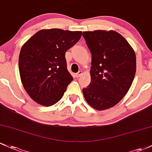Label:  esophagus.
Wrapping results in <instances>:
<instances>
[{
  "instance_id": "34e87169",
  "label": "esophagus",
  "mask_w": 152,
  "mask_h": 152,
  "mask_svg": "<svg viewBox=\"0 0 152 152\" xmlns=\"http://www.w3.org/2000/svg\"><path fill=\"white\" fill-rule=\"evenodd\" d=\"M82 71H79V72H78L77 73H76V74H75V76H76V77H80V76H81V75H82Z\"/></svg>"
}]
</instances>
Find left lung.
Masks as SVG:
<instances>
[{
  "label": "left lung",
  "instance_id": "left-lung-1",
  "mask_svg": "<svg viewBox=\"0 0 152 152\" xmlns=\"http://www.w3.org/2000/svg\"><path fill=\"white\" fill-rule=\"evenodd\" d=\"M91 54V82L82 89L91 107L104 110L118 104L127 94L136 71L133 48L113 30L84 31Z\"/></svg>",
  "mask_w": 152,
  "mask_h": 152
}]
</instances>
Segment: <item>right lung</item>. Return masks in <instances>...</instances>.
Instances as JSON below:
<instances>
[{
  "instance_id": "1",
  "label": "right lung",
  "mask_w": 152,
  "mask_h": 152,
  "mask_svg": "<svg viewBox=\"0 0 152 152\" xmlns=\"http://www.w3.org/2000/svg\"><path fill=\"white\" fill-rule=\"evenodd\" d=\"M81 31H38L23 45L19 58L21 81L35 102L49 107L62 98L73 78L65 54L81 37Z\"/></svg>"
}]
</instances>
